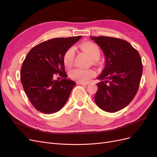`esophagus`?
I'll return each instance as SVG.
<instances>
[{"instance_id": "obj_1", "label": "esophagus", "mask_w": 157, "mask_h": 157, "mask_svg": "<svg viewBox=\"0 0 157 157\" xmlns=\"http://www.w3.org/2000/svg\"><path fill=\"white\" fill-rule=\"evenodd\" d=\"M77 83L78 84H80V85H84V86H86V85H88V83H85V82H77Z\"/></svg>"}]
</instances>
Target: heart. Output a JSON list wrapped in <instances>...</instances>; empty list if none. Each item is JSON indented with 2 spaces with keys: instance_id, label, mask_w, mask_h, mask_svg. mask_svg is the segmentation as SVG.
Returning a JSON list of instances; mask_svg holds the SVG:
<instances>
[{
  "instance_id": "1",
  "label": "heart",
  "mask_w": 157,
  "mask_h": 157,
  "mask_svg": "<svg viewBox=\"0 0 157 157\" xmlns=\"http://www.w3.org/2000/svg\"><path fill=\"white\" fill-rule=\"evenodd\" d=\"M79 48L86 53L90 59L93 61H98L100 58L101 52L99 46L94 42L90 41L83 42L79 45ZM75 58V48L71 47L65 52L63 57V63L65 65H70L73 63ZM69 77L78 82H86L95 75V72L92 69H83L74 68L70 70Z\"/></svg>"
}]
</instances>
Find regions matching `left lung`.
I'll return each mask as SVG.
<instances>
[{"instance_id":"1","label":"left lung","mask_w":157,"mask_h":157,"mask_svg":"<svg viewBox=\"0 0 157 157\" xmlns=\"http://www.w3.org/2000/svg\"><path fill=\"white\" fill-rule=\"evenodd\" d=\"M105 57V66L97 79L95 102L102 110L115 113L126 107L138 90L143 71L141 57L124 40L91 36Z\"/></svg>"}]
</instances>
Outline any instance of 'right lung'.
Instances as JSON below:
<instances>
[{
  "label": "right lung",
  "instance_id": "add662e5",
  "mask_svg": "<svg viewBox=\"0 0 157 157\" xmlns=\"http://www.w3.org/2000/svg\"><path fill=\"white\" fill-rule=\"evenodd\" d=\"M82 36L55 38L29 52L21 69V82L30 102L46 114L59 111L67 102L75 82L66 78L63 57ZM58 74L63 79L54 80Z\"/></svg>",
  "mask_w": 157,
  "mask_h": 157
}]
</instances>
